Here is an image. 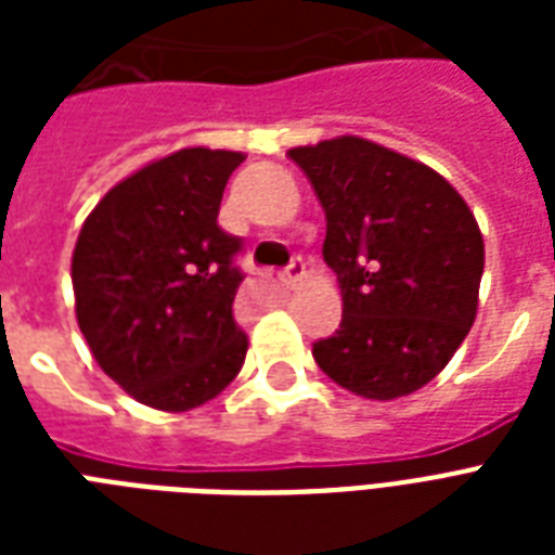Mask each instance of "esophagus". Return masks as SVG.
I'll return each instance as SVG.
<instances>
[{
	"label": "esophagus",
	"instance_id": "obj_1",
	"mask_svg": "<svg viewBox=\"0 0 555 555\" xmlns=\"http://www.w3.org/2000/svg\"><path fill=\"white\" fill-rule=\"evenodd\" d=\"M302 279H305L302 259H291V264L282 270V282H285L287 287H296V285H302Z\"/></svg>",
	"mask_w": 555,
	"mask_h": 555
}]
</instances>
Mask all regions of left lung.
<instances>
[{
	"mask_svg": "<svg viewBox=\"0 0 555 555\" xmlns=\"http://www.w3.org/2000/svg\"><path fill=\"white\" fill-rule=\"evenodd\" d=\"M325 209L322 256L343 322L313 360L365 400L435 379L478 313L483 235L447 178L374 141L343 134L287 152Z\"/></svg>",
	"mask_w": 555,
	"mask_h": 555,
	"instance_id": "left-lung-1",
	"label": "left lung"
}]
</instances>
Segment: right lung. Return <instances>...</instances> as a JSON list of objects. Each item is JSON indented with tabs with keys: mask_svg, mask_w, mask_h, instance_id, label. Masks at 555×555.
I'll list each match as a JSON object with an SVG mask.
<instances>
[{
	"mask_svg": "<svg viewBox=\"0 0 555 555\" xmlns=\"http://www.w3.org/2000/svg\"><path fill=\"white\" fill-rule=\"evenodd\" d=\"M242 152L178 150L124 178L82 224L74 311L98 365L143 405L190 412L242 371L233 320L242 238L218 227Z\"/></svg>",
	"mask_w": 555,
	"mask_h": 555,
	"instance_id": "right-lung-1",
	"label": "right lung"
}]
</instances>
